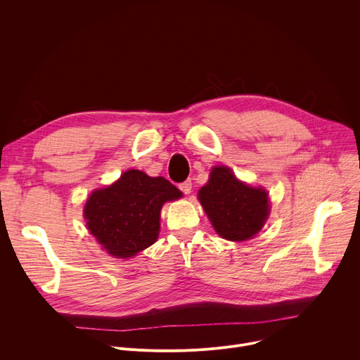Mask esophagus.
I'll list each match as a JSON object with an SVG mask.
<instances>
[{"instance_id": "esophagus-1", "label": "esophagus", "mask_w": 360, "mask_h": 360, "mask_svg": "<svg viewBox=\"0 0 360 360\" xmlns=\"http://www.w3.org/2000/svg\"><path fill=\"white\" fill-rule=\"evenodd\" d=\"M179 189L185 193V195H188V193H191V189H192V182L188 179V181H185V182H182L181 185H179Z\"/></svg>"}]
</instances>
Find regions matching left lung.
I'll return each mask as SVG.
<instances>
[{"label":"left lung","instance_id":"1","mask_svg":"<svg viewBox=\"0 0 360 360\" xmlns=\"http://www.w3.org/2000/svg\"><path fill=\"white\" fill-rule=\"evenodd\" d=\"M198 199L217 233L233 242L253 238L271 211L268 192L239 181L228 167L212 168Z\"/></svg>","mask_w":360,"mask_h":360}]
</instances>
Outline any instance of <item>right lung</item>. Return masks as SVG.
<instances>
[{"label": "right lung", "mask_w": 360, "mask_h": 360, "mask_svg": "<svg viewBox=\"0 0 360 360\" xmlns=\"http://www.w3.org/2000/svg\"><path fill=\"white\" fill-rule=\"evenodd\" d=\"M181 196L182 192L164 176L129 169L112 185L89 195L84 218L107 253L128 259L158 239L162 205Z\"/></svg>", "instance_id": "obj_1"}]
</instances>
